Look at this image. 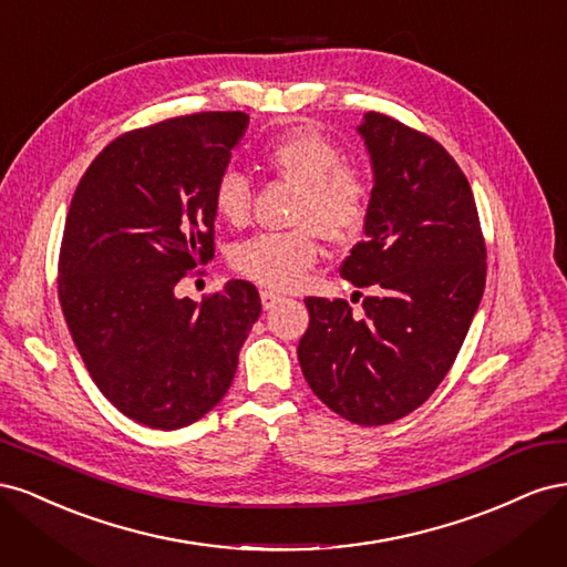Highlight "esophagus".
<instances>
[{
	"label": "esophagus",
	"mask_w": 567,
	"mask_h": 567,
	"mask_svg": "<svg viewBox=\"0 0 567 567\" xmlns=\"http://www.w3.org/2000/svg\"><path fill=\"white\" fill-rule=\"evenodd\" d=\"M260 300H262V307H265V310H271V307H277V305L284 300V296H281V293H277V290H269V288H265V290H260Z\"/></svg>",
	"instance_id": "34e87169"
}]
</instances>
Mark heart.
Listing matches in <instances>:
<instances>
[{
	"instance_id": "1",
	"label": "heart",
	"mask_w": 567,
	"mask_h": 567,
	"mask_svg": "<svg viewBox=\"0 0 567 567\" xmlns=\"http://www.w3.org/2000/svg\"><path fill=\"white\" fill-rule=\"evenodd\" d=\"M262 163L298 184L293 229L252 236L231 250V267L267 288H293L321 257L323 236L350 244L364 231L371 213V184L357 165L342 163L340 146L312 125L274 136L262 146ZM213 208L229 227H246L252 186L238 169H225L213 186Z\"/></svg>"
}]
</instances>
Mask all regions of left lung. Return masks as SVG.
I'll list each match as a JSON object with an SVG mask.
<instances>
[{"instance_id": "obj_1", "label": "left lung", "mask_w": 567, "mask_h": 567, "mask_svg": "<svg viewBox=\"0 0 567 567\" xmlns=\"http://www.w3.org/2000/svg\"><path fill=\"white\" fill-rule=\"evenodd\" d=\"M357 132L373 167L371 213L340 277L373 296L359 315L348 300L307 298L298 359L336 414L385 425L452 369L483 300L487 250L471 184L435 140L373 111Z\"/></svg>"}]
</instances>
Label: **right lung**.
Here are the masks:
<instances>
[{"label":"right lung","instance_id":"obj_1","mask_svg":"<svg viewBox=\"0 0 567 567\" xmlns=\"http://www.w3.org/2000/svg\"><path fill=\"white\" fill-rule=\"evenodd\" d=\"M248 115L194 113L113 140L82 175L59 300L92 381L136 423L177 431L225 398L262 312L250 281L196 302L177 284L215 257L213 186Z\"/></svg>","mask_w":567,"mask_h":567}]
</instances>
